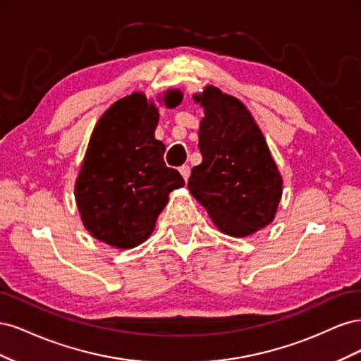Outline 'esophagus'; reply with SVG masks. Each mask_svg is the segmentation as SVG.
I'll return each mask as SVG.
<instances>
[{
	"mask_svg": "<svg viewBox=\"0 0 361 361\" xmlns=\"http://www.w3.org/2000/svg\"><path fill=\"white\" fill-rule=\"evenodd\" d=\"M179 171H180V174H182V178H183L185 180H188V178H190V173H191V169H190L188 166H182V167L179 169Z\"/></svg>",
	"mask_w": 361,
	"mask_h": 361,
	"instance_id": "obj_1",
	"label": "esophagus"
}]
</instances>
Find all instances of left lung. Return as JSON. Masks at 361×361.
Here are the masks:
<instances>
[{
  "mask_svg": "<svg viewBox=\"0 0 361 361\" xmlns=\"http://www.w3.org/2000/svg\"><path fill=\"white\" fill-rule=\"evenodd\" d=\"M203 106L199 149L188 190L220 232L245 238L276 218L283 178L248 108L218 87L192 94Z\"/></svg>",
  "mask_w": 361,
  "mask_h": 361,
  "instance_id": "left-lung-1",
  "label": "left lung"
}]
</instances>
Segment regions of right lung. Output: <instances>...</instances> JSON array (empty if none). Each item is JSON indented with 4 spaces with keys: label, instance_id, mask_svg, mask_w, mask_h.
<instances>
[{
    "label": "right lung",
    "instance_id": "add662e5",
    "mask_svg": "<svg viewBox=\"0 0 361 361\" xmlns=\"http://www.w3.org/2000/svg\"><path fill=\"white\" fill-rule=\"evenodd\" d=\"M170 89L158 101L182 102ZM159 110L145 93L116 101L97 120L75 182V200L89 233L104 244L129 250L152 235L173 190L185 182L164 162L166 146L155 138Z\"/></svg>",
    "mask_w": 361,
    "mask_h": 361
}]
</instances>
